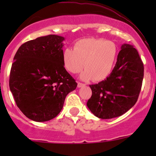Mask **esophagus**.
<instances>
[{"label":"esophagus","mask_w":156,"mask_h":156,"mask_svg":"<svg viewBox=\"0 0 156 156\" xmlns=\"http://www.w3.org/2000/svg\"><path fill=\"white\" fill-rule=\"evenodd\" d=\"M84 86H85V84L81 82H78V87H84Z\"/></svg>","instance_id":"obj_1"}]
</instances>
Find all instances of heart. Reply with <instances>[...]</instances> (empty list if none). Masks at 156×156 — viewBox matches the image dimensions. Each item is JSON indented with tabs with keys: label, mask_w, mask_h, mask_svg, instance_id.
Wrapping results in <instances>:
<instances>
[{
	"label": "heart",
	"mask_w": 156,
	"mask_h": 156,
	"mask_svg": "<svg viewBox=\"0 0 156 156\" xmlns=\"http://www.w3.org/2000/svg\"><path fill=\"white\" fill-rule=\"evenodd\" d=\"M119 54V48L115 42L103 38H84L74 44V50L66 48L62 53L65 68L71 73L76 74L83 68L84 80L95 81L105 80L112 72Z\"/></svg>",
	"instance_id": "1"
}]
</instances>
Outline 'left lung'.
I'll return each mask as SVG.
<instances>
[{
  "instance_id": "left-lung-1",
  "label": "left lung",
  "mask_w": 156,
  "mask_h": 156,
  "mask_svg": "<svg viewBox=\"0 0 156 156\" xmlns=\"http://www.w3.org/2000/svg\"><path fill=\"white\" fill-rule=\"evenodd\" d=\"M121 49L109 76L90 85L92 96L87 106L102 119L125 114L136 103L142 87L144 67L137 50L127 44H122Z\"/></svg>"
}]
</instances>
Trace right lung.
I'll return each mask as SVG.
<instances>
[{"label":"right lung","mask_w":156,"mask_h":156,"mask_svg":"<svg viewBox=\"0 0 156 156\" xmlns=\"http://www.w3.org/2000/svg\"><path fill=\"white\" fill-rule=\"evenodd\" d=\"M63 37H37L20 47L10 74V91L19 108L34 122L54 119L77 83L62 62Z\"/></svg>","instance_id":"right-lung-1"}]
</instances>
